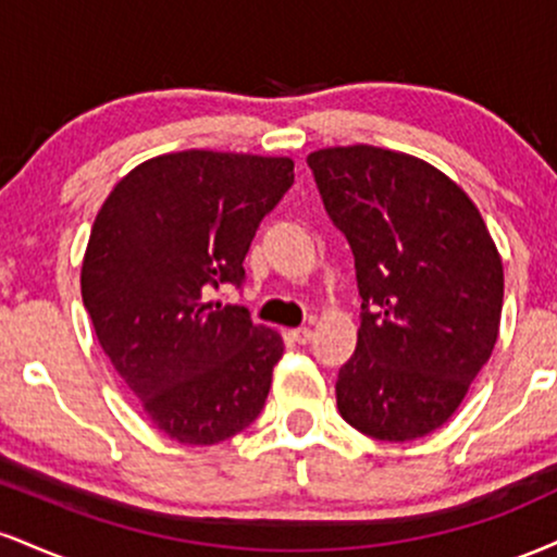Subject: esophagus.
I'll use <instances>...</instances> for the list:
<instances>
[{"label":"esophagus","mask_w":557,"mask_h":557,"mask_svg":"<svg viewBox=\"0 0 557 557\" xmlns=\"http://www.w3.org/2000/svg\"><path fill=\"white\" fill-rule=\"evenodd\" d=\"M290 335H293V341H296V343L306 345V343L311 341V337H314V330H311V327H298V330H293Z\"/></svg>","instance_id":"34e87169"}]
</instances>
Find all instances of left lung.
I'll return each mask as SVG.
<instances>
[{"mask_svg": "<svg viewBox=\"0 0 557 557\" xmlns=\"http://www.w3.org/2000/svg\"><path fill=\"white\" fill-rule=\"evenodd\" d=\"M356 259L361 327L337 374L354 430L408 443L443 426L497 343L503 261L482 214L432 164L376 146L309 154Z\"/></svg>", "mask_w": 557, "mask_h": 557, "instance_id": "obj_1", "label": "left lung"}]
</instances>
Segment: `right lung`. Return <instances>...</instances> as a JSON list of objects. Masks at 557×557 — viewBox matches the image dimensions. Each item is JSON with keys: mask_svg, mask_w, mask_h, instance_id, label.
I'll list each match as a JSON object with an SVG mask.
<instances>
[{"mask_svg": "<svg viewBox=\"0 0 557 557\" xmlns=\"http://www.w3.org/2000/svg\"><path fill=\"white\" fill-rule=\"evenodd\" d=\"M293 185V159L177 151L138 164L96 214L83 306L151 424L216 445L264 408L283 337L212 300L246 280L259 222Z\"/></svg>", "mask_w": 557, "mask_h": 557, "instance_id": "add662e5", "label": "right lung"}]
</instances>
